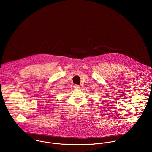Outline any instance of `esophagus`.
Listing matches in <instances>:
<instances>
[{"label":"esophagus","instance_id":"1","mask_svg":"<svg viewBox=\"0 0 152 152\" xmlns=\"http://www.w3.org/2000/svg\"><path fill=\"white\" fill-rule=\"evenodd\" d=\"M74 88L75 89H79V88H80V86H78V85H74Z\"/></svg>","mask_w":152,"mask_h":152}]
</instances>
